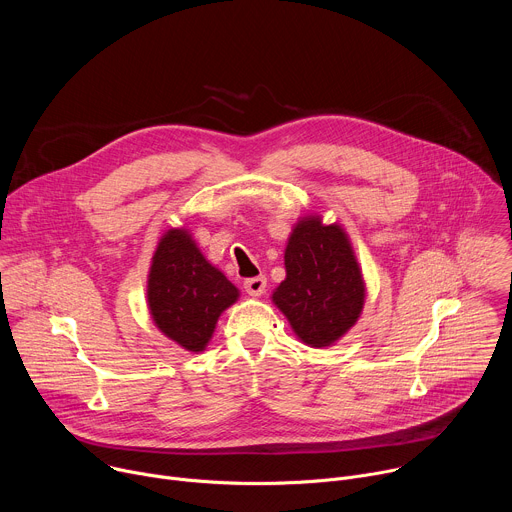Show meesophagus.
<instances>
[{"label":"esophagus","mask_w":512,"mask_h":512,"mask_svg":"<svg viewBox=\"0 0 512 512\" xmlns=\"http://www.w3.org/2000/svg\"><path fill=\"white\" fill-rule=\"evenodd\" d=\"M245 291L249 296H261L265 287H267V277L259 275V277H251V279H245Z\"/></svg>","instance_id":"1"}]
</instances>
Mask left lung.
<instances>
[{
    "mask_svg": "<svg viewBox=\"0 0 512 512\" xmlns=\"http://www.w3.org/2000/svg\"><path fill=\"white\" fill-rule=\"evenodd\" d=\"M285 273L273 302L306 344L330 346L354 326L364 283L338 225H322L318 216L300 221L285 247Z\"/></svg>",
    "mask_w": 512,
    "mask_h": 512,
    "instance_id": "1",
    "label": "left lung"
}]
</instances>
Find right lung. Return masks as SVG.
I'll use <instances>...</instances> for the list:
<instances>
[{
  "mask_svg": "<svg viewBox=\"0 0 512 512\" xmlns=\"http://www.w3.org/2000/svg\"><path fill=\"white\" fill-rule=\"evenodd\" d=\"M239 298L237 287L212 267L190 235L168 231L154 253L148 302L156 326L190 352L204 350L214 324Z\"/></svg>",
  "mask_w": 512,
  "mask_h": 512,
  "instance_id": "add662e5",
  "label": "right lung"
}]
</instances>
